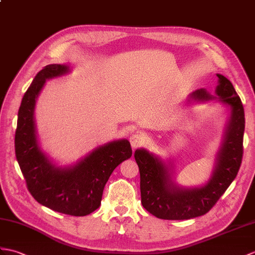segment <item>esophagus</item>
Here are the masks:
<instances>
[{
  "instance_id": "34e87169",
  "label": "esophagus",
  "mask_w": 255,
  "mask_h": 255,
  "mask_svg": "<svg viewBox=\"0 0 255 255\" xmlns=\"http://www.w3.org/2000/svg\"><path fill=\"white\" fill-rule=\"evenodd\" d=\"M129 141H130V144H131V147L133 150L137 149V147H139V146H141L144 142L143 137H142V135L138 132H135L132 135H130Z\"/></svg>"
}]
</instances>
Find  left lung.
I'll list each match as a JSON object with an SVG mask.
<instances>
[{
	"label": "left lung",
	"instance_id": "left-lung-1",
	"mask_svg": "<svg viewBox=\"0 0 255 255\" xmlns=\"http://www.w3.org/2000/svg\"><path fill=\"white\" fill-rule=\"evenodd\" d=\"M218 82L213 96L206 89L189 94V102L218 103L227 109L222 144L216 153L210 179L199 186L183 187L176 180L174 162L144 147L134 152L140 171L141 203L161 220L181 221L208 213L227 190L238 174L244 154L245 111L235 88L226 77L216 74Z\"/></svg>",
	"mask_w": 255,
	"mask_h": 255
}]
</instances>
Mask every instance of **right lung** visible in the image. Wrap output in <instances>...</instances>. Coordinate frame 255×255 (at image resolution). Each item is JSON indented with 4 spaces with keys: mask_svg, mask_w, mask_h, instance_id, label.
<instances>
[{
    "mask_svg": "<svg viewBox=\"0 0 255 255\" xmlns=\"http://www.w3.org/2000/svg\"><path fill=\"white\" fill-rule=\"evenodd\" d=\"M70 73L67 64H50L34 77L18 111L15 152L29 191L40 204L63 214L86 216L101 205L105 183L132 151L127 139H118L97 146L69 165L60 164L44 151L35 123V104L47 80Z\"/></svg>",
    "mask_w": 255,
    "mask_h": 255,
    "instance_id": "1",
    "label": "right lung"
}]
</instances>
